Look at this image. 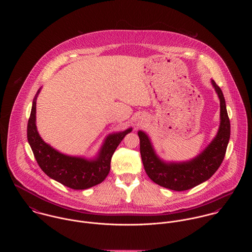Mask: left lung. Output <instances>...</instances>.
Here are the masks:
<instances>
[{
    "label": "left lung",
    "instance_id": "1",
    "mask_svg": "<svg viewBox=\"0 0 252 252\" xmlns=\"http://www.w3.org/2000/svg\"><path fill=\"white\" fill-rule=\"evenodd\" d=\"M211 82L220 102V124L214 140L197 156L182 162H167L157 155L148 135L142 130L138 132L144 170L158 185L175 191L188 190L212 178L220 167L230 140V120L221 89L215 80Z\"/></svg>",
    "mask_w": 252,
    "mask_h": 252
}]
</instances>
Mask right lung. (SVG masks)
<instances>
[{"instance_id":"obj_1","label":"right lung","mask_w":252,"mask_h":252,"mask_svg":"<svg viewBox=\"0 0 252 252\" xmlns=\"http://www.w3.org/2000/svg\"><path fill=\"white\" fill-rule=\"evenodd\" d=\"M33 100L30 118L27 126V138L39 168L50 179L75 190H83L101 183L108 177L110 160L124 137L132 132V127L121 132L109 134L102 144L98 154L93 158L64 154L39 136L36 125V98Z\"/></svg>"}]
</instances>
